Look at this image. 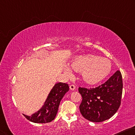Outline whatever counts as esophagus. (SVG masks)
<instances>
[{"label":"esophagus","instance_id":"34e87169","mask_svg":"<svg viewBox=\"0 0 135 135\" xmlns=\"http://www.w3.org/2000/svg\"><path fill=\"white\" fill-rule=\"evenodd\" d=\"M69 88H70V90H74V89H75V86L74 85H70L69 86Z\"/></svg>","mask_w":135,"mask_h":135}]
</instances>
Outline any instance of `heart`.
<instances>
[{
  "instance_id": "1",
  "label": "heart",
  "mask_w": 135,
  "mask_h": 135,
  "mask_svg": "<svg viewBox=\"0 0 135 135\" xmlns=\"http://www.w3.org/2000/svg\"><path fill=\"white\" fill-rule=\"evenodd\" d=\"M72 69L81 72L83 81L88 85H95L108 76L112 69V64L108 59L93 54H85L75 57L71 63ZM66 74L70 70L65 69Z\"/></svg>"
}]
</instances>
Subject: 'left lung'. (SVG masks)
<instances>
[{"instance_id":"obj_1","label":"left lung","mask_w":135,"mask_h":135,"mask_svg":"<svg viewBox=\"0 0 135 135\" xmlns=\"http://www.w3.org/2000/svg\"><path fill=\"white\" fill-rule=\"evenodd\" d=\"M82 100L80 112L85 119L93 122H101L114 115L121 104L123 91L122 74L117 70L105 83L87 89L79 87Z\"/></svg>"}]
</instances>
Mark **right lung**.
<instances>
[{"mask_svg":"<svg viewBox=\"0 0 135 135\" xmlns=\"http://www.w3.org/2000/svg\"><path fill=\"white\" fill-rule=\"evenodd\" d=\"M69 89V85L67 84L61 82L56 84L50 92L41 109L30 116L26 115L24 116L30 122L36 123H46L51 122L57 114L61 100Z\"/></svg>","mask_w":135,"mask_h":135,"instance_id":"1","label":"right lung"}]
</instances>
